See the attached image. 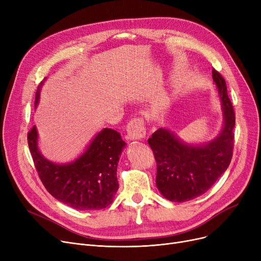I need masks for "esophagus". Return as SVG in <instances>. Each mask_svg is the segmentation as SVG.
<instances>
[{
  "label": "esophagus",
  "instance_id": "obj_1",
  "mask_svg": "<svg viewBox=\"0 0 261 261\" xmlns=\"http://www.w3.org/2000/svg\"><path fill=\"white\" fill-rule=\"evenodd\" d=\"M127 133L130 140H142L146 135L145 121L142 117H134L129 120L127 125Z\"/></svg>",
  "mask_w": 261,
  "mask_h": 261
}]
</instances>
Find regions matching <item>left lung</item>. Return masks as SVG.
Here are the masks:
<instances>
[{
    "label": "left lung",
    "mask_w": 261,
    "mask_h": 261,
    "mask_svg": "<svg viewBox=\"0 0 261 261\" xmlns=\"http://www.w3.org/2000/svg\"><path fill=\"white\" fill-rule=\"evenodd\" d=\"M224 115V126L214 141L203 146L182 143L166 129H158L148 140L156 162V187L172 202H185L203 195L227 169L234 149L235 112L225 80L213 68Z\"/></svg>",
    "instance_id": "obj_1"
}]
</instances>
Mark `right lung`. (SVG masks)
<instances>
[{
    "label": "right lung",
    "instance_id": "obj_1",
    "mask_svg": "<svg viewBox=\"0 0 261 261\" xmlns=\"http://www.w3.org/2000/svg\"><path fill=\"white\" fill-rule=\"evenodd\" d=\"M41 85L42 82L36 92L35 106L39 102ZM37 139L34 126L27 133L29 147L40 180L54 198L79 211L106 208L113 202L118 189L117 164L126 145L117 131L103 129L84 154L64 165L44 159L38 150Z\"/></svg>",
    "mask_w": 261,
    "mask_h": 261
}]
</instances>
